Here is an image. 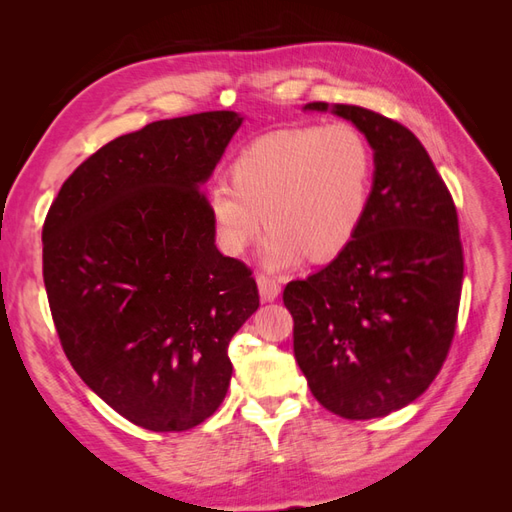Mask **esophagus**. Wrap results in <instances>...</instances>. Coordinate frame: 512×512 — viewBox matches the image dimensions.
Segmentation results:
<instances>
[{
	"label": "esophagus",
	"instance_id": "obj_1",
	"mask_svg": "<svg viewBox=\"0 0 512 512\" xmlns=\"http://www.w3.org/2000/svg\"><path fill=\"white\" fill-rule=\"evenodd\" d=\"M256 282H258V290H260V299L262 301H275L277 297H280L282 286H280V282L273 280V277L260 273L256 277Z\"/></svg>",
	"mask_w": 512,
	"mask_h": 512
}]
</instances>
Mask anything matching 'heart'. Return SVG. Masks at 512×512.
I'll list each match as a JSON object with an SVG mask.
<instances>
[{
	"mask_svg": "<svg viewBox=\"0 0 512 512\" xmlns=\"http://www.w3.org/2000/svg\"><path fill=\"white\" fill-rule=\"evenodd\" d=\"M376 156L352 123L305 126L256 138L215 181L207 207L218 245L243 254L265 224L269 269L337 258L359 235L371 207Z\"/></svg>",
	"mask_w": 512,
	"mask_h": 512,
	"instance_id": "heart-1",
	"label": "heart"
}]
</instances>
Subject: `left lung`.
Here are the masks:
<instances>
[{"label": "left lung", "instance_id": "1", "mask_svg": "<svg viewBox=\"0 0 512 512\" xmlns=\"http://www.w3.org/2000/svg\"><path fill=\"white\" fill-rule=\"evenodd\" d=\"M327 111V102H309ZM374 147L367 220L348 250L288 282L294 359L329 412L365 421L429 389L451 350L463 247L453 196L421 141L399 121L335 104Z\"/></svg>", "mask_w": 512, "mask_h": 512}]
</instances>
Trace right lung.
Segmentation results:
<instances>
[{
    "instance_id": "1",
    "label": "right lung",
    "mask_w": 512,
    "mask_h": 512,
    "mask_svg": "<svg viewBox=\"0 0 512 512\" xmlns=\"http://www.w3.org/2000/svg\"><path fill=\"white\" fill-rule=\"evenodd\" d=\"M241 126L232 111L153 121L64 181L42 226V275L70 365L130 423L200 425L226 397L228 344L258 305L222 256L200 192Z\"/></svg>"
}]
</instances>
